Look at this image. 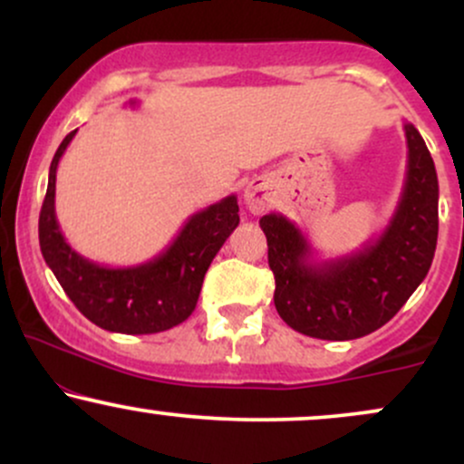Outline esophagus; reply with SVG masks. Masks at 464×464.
Wrapping results in <instances>:
<instances>
[{"label": "esophagus", "instance_id": "esophagus-1", "mask_svg": "<svg viewBox=\"0 0 464 464\" xmlns=\"http://www.w3.org/2000/svg\"><path fill=\"white\" fill-rule=\"evenodd\" d=\"M244 202L253 214H262L270 205V185L264 179H253L244 189Z\"/></svg>", "mask_w": 464, "mask_h": 464}]
</instances>
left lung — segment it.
Listing matches in <instances>:
<instances>
[{
	"label": "left lung",
	"instance_id": "8db88e82",
	"mask_svg": "<svg viewBox=\"0 0 464 464\" xmlns=\"http://www.w3.org/2000/svg\"><path fill=\"white\" fill-rule=\"evenodd\" d=\"M408 168L401 198L384 231L344 257L316 262L305 233L281 214L259 227L268 239L275 307L295 332L353 340L401 310L432 266L439 237V179L423 137L403 124Z\"/></svg>",
	"mask_w": 464,
	"mask_h": 464
}]
</instances>
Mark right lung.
Returning a JSON list of instances; mask_svg holds the SVG:
<instances>
[{
    "instance_id": "right-lung-1",
    "label": "right lung",
    "mask_w": 464,
    "mask_h": 464,
    "mask_svg": "<svg viewBox=\"0 0 464 464\" xmlns=\"http://www.w3.org/2000/svg\"><path fill=\"white\" fill-rule=\"evenodd\" d=\"M137 104V100H130ZM63 140L52 159L47 194L39 216V242L45 264L89 321L115 334H159L188 321L218 250L239 225L236 196H227L189 216L161 255L140 266L111 268L82 257L65 242L56 220V168L69 141Z\"/></svg>"
}]
</instances>
